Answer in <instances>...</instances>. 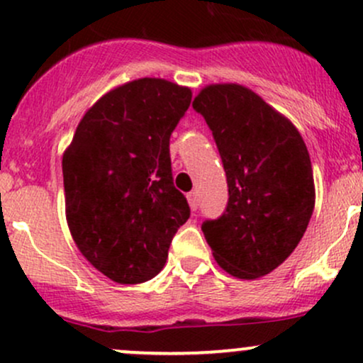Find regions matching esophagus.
<instances>
[{"label":"esophagus","instance_id":"34e87169","mask_svg":"<svg viewBox=\"0 0 363 363\" xmlns=\"http://www.w3.org/2000/svg\"><path fill=\"white\" fill-rule=\"evenodd\" d=\"M187 201H189V206H191V210H198V205H199V201H198V194L196 193H189L187 194Z\"/></svg>","mask_w":363,"mask_h":363}]
</instances>
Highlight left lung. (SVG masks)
Wrapping results in <instances>:
<instances>
[{
  "instance_id": "left-lung-1",
  "label": "left lung",
  "mask_w": 363,
  "mask_h": 363,
  "mask_svg": "<svg viewBox=\"0 0 363 363\" xmlns=\"http://www.w3.org/2000/svg\"><path fill=\"white\" fill-rule=\"evenodd\" d=\"M193 107L213 133L228 184L223 215L201 225L206 242L232 277H264L294 252L314 211L306 143L285 116L237 83L205 86Z\"/></svg>"
}]
</instances>
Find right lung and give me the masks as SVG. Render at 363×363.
I'll use <instances>...</instances> for the list:
<instances>
[{"mask_svg":"<svg viewBox=\"0 0 363 363\" xmlns=\"http://www.w3.org/2000/svg\"><path fill=\"white\" fill-rule=\"evenodd\" d=\"M191 89L162 78L116 86L85 112L62 153L66 222L94 268L123 285L162 272L189 218L174 187L169 141Z\"/></svg>","mask_w":363,"mask_h":363,"instance_id":"obj_1","label":"right lung"}]
</instances>
